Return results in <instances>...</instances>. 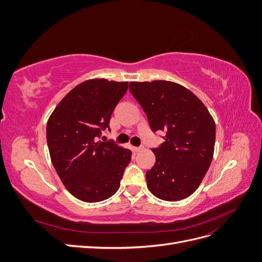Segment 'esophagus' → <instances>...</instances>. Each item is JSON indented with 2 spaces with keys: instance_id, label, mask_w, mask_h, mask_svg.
Masks as SVG:
<instances>
[{
  "instance_id": "34e87169",
  "label": "esophagus",
  "mask_w": 262,
  "mask_h": 262,
  "mask_svg": "<svg viewBox=\"0 0 262 262\" xmlns=\"http://www.w3.org/2000/svg\"><path fill=\"white\" fill-rule=\"evenodd\" d=\"M134 149H136V152H141V150L144 149V146L141 145V146H138V147H134Z\"/></svg>"
}]
</instances>
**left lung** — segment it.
Here are the masks:
<instances>
[{"mask_svg":"<svg viewBox=\"0 0 262 262\" xmlns=\"http://www.w3.org/2000/svg\"><path fill=\"white\" fill-rule=\"evenodd\" d=\"M129 90L146 114L150 130L165 132L164 143L152 149L156 163L145 175L149 191L165 201L191 195L213 158L215 123L209 110L177 83L131 82Z\"/></svg>","mask_w":262,"mask_h":262,"instance_id":"left-lung-1","label":"left lung"}]
</instances>
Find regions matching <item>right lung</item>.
I'll return each instance as SVG.
<instances>
[{
    "label": "right lung",
    "mask_w": 262,
    "mask_h": 262,
    "mask_svg": "<svg viewBox=\"0 0 262 262\" xmlns=\"http://www.w3.org/2000/svg\"><path fill=\"white\" fill-rule=\"evenodd\" d=\"M128 82L105 78L81 83L53 110L47 123V143L63 185L77 199L99 202L120 187L132 152L114 140L99 141Z\"/></svg>",
    "instance_id": "obj_1"
}]
</instances>
